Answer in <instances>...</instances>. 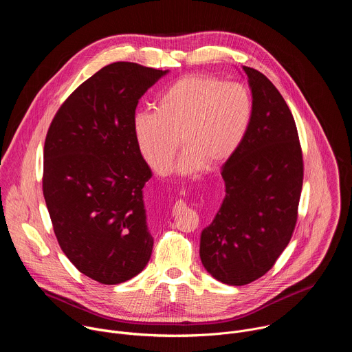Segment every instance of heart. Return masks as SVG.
<instances>
[{
  "label": "heart",
  "mask_w": 352,
  "mask_h": 352,
  "mask_svg": "<svg viewBox=\"0 0 352 352\" xmlns=\"http://www.w3.org/2000/svg\"><path fill=\"white\" fill-rule=\"evenodd\" d=\"M156 111H139L132 129L139 152L156 174L167 175L181 143L177 170H216L242 144L254 118L252 94L241 83L209 75H189L156 100ZM180 142H177V138Z\"/></svg>",
  "instance_id": "obj_1"
}]
</instances>
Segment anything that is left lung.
<instances>
[{"label":"left lung","instance_id":"8db88e82","mask_svg":"<svg viewBox=\"0 0 352 352\" xmlns=\"http://www.w3.org/2000/svg\"><path fill=\"white\" fill-rule=\"evenodd\" d=\"M254 100V118L223 166V205L200 235L205 269L228 285L266 274L288 245L298 219L304 160L294 117L276 86L242 67Z\"/></svg>","mask_w":352,"mask_h":352}]
</instances>
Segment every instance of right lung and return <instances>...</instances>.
Segmentation results:
<instances>
[{
	"label": "right lung",
	"instance_id": "right-lung-1",
	"mask_svg": "<svg viewBox=\"0 0 352 352\" xmlns=\"http://www.w3.org/2000/svg\"><path fill=\"white\" fill-rule=\"evenodd\" d=\"M167 72L135 63L102 68L65 100L45 136L43 195L57 241L102 284L131 280L152 255L142 190L152 170L132 121L139 98Z\"/></svg>",
	"mask_w": 352,
	"mask_h": 352
}]
</instances>
